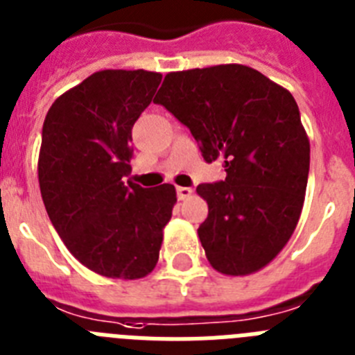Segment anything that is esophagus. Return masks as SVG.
I'll use <instances>...</instances> for the list:
<instances>
[{"instance_id":"1","label":"esophagus","mask_w":355,"mask_h":355,"mask_svg":"<svg viewBox=\"0 0 355 355\" xmlns=\"http://www.w3.org/2000/svg\"><path fill=\"white\" fill-rule=\"evenodd\" d=\"M193 195V189L191 187H177V196L178 200H186Z\"/></svg>"}]
</instances>
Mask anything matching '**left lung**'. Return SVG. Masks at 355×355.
Segmentation results:
<instances>
[{"instance_id":"8db88e82","label":"left lung","mask_w":355,"mask_h":355,"mask_svg":"<svg viewBox=\"0 0 355 355\" xmlns=\"http://www.w3.org/2000/svg\"><path fill=\"white\" fill-rule=\"evenodd\" d=\"M155 103L187 126L227 177L200 184L209 205L198 237L209 263L243 277L288 245L306 198L309 137L288 89L243 64L168 73Z\"/></svg>"}]
</instances>
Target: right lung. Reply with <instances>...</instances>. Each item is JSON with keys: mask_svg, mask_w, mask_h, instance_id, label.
I'll use <instances>...</instances> for the list:
<instances>
[{"mask_svg": "<svg viewBox=\"0 0 355 355\" xmlns=\"http://www.w3.org/2000/svg\"><path fill=\"white\" fill-rule=\"evenodd\" d=\"M162 75L105 69L58 96L42 125L39 186L67 250L98 275L135 280L159 261L177 191L144 189L132 171V126Z\"/></svg>", "mask_w": 355, "mask_h": 355, "instance_id": "add662e5", "label": "right lung"}]
</instances>
